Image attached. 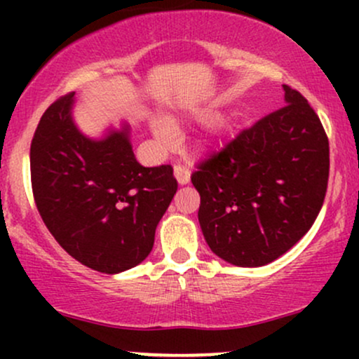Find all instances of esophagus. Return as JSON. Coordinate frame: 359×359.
I'll return each mask as SVG.
<instances>
[{"label":"esophagus","instance_id":"34e87169","mask_svg":"<svg viewBox=\"0 0 359 359\" xmlns=\"http://www.w3.org/2000/svg\"><path fill=\"white\" fill-rule=\"evenodd\" d=\"M174 175H175L177 182H179L180 185L189 184V180H191V170H189V168L184 167V165H175L174 167Z\"/></svg>","mask_w":359,"mask_h":359}]
</instances>
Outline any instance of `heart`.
<instances>
[{
    "instance_id": "heart-1",
    "label": "heart",
    "mask_w": 359,
    "mask_h": 359,
    "mask_svg": "<svg viewBox=\"0 0 359 359\" xmlns=\"http://www.w3.org/2000/svg\"><path fill=\"white\" fill-rule=\"evenodd\" d=\"M196 116L199 118L201 121H208V119H211L214 116V111L209 108L199 109L196 113ZM151 130H154V133L160 138L172 137V126L168 125L167 121H163V119H154V121H151ZM224 131H226L224 123H214V125L211 126V130H209V135L204 140V147L217 145V143L221 142Z\"/></svg>"
}]
</instances>
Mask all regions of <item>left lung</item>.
<instances>
[{
	"label": "left lung",
	"instance_id": "left-lung-1",
	"mask_svg": "<svg viewBox=\"0 0 359 359\" xmlns=\"http://www.w3.org/2000/svg\"><path fill=\"white\" fill-rule=\"evenodd\" d=\"M285 106L197 165L199 224L212 253L263 266L314 224L329 179V142L316 111L283 86Z\"/></svg>",
	"mask_w": 359,
	"mask_h": 359
}]
</instances>
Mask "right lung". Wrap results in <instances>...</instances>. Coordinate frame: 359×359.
I'll return each instance as SVG.
<instances>
[{"label":"right lung","mask_w":359,"mask_h":359,"mask_svg":"<svg viewBox=\"0 0 359 359\" xmlns=\"http://www.w3.org/2000/svg\"><path fill=\"white\" fill-rule=\"evenodd\" d=\"M74 93L48 106L30 147L36 209L57 243L89 269L119 273L142 263L177 192L170 165L143 167L130 128L101 140L72 118Z\"/></svg>","instance_id":"1"}]
</instances>
